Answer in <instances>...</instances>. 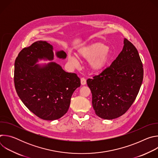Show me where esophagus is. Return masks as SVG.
Here are the masks:
<instances>
[{"mask_svg": "<svg viewBox=\"0 0 158 158\" xmlns=\"http://www.w3.org/2000/svg\"><path fill=\"white\" fill-rule=\"evenodd\" d=\"M81 82L82 85H85L86 84V79L84 77H82L81 79Z\"/></svg>", "mask_w": 158, "mask_h": 158, "instance_id": "obj_1", "label": "esophagus"}]
</instances>
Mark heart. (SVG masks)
<instances>
[{"label":"heart","mask_w":158,"mask_h":158,"mask_svg":"<svg viewBox=\"0 0 158 158\" xmlns=\"http://www.w3.org/2000/svg\"><path fill=\"white\" fill-rule=\"evenodd\" d=\"M78 57L81 59L89 60V66L93 71H100L108 61L109 49L102 43H94L79 49ZM68 60L73 65H78V60L75 56L69 55Z\"/></svg>","instance_id":"obj_1"}]
</instances>
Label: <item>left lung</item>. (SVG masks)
I'll use <instances>...</instances> for the list:
<instances>
[{"mask_svg": "<svg viewBox=\"0 0 158 158\" xmlns=\"http://www.w3.org/2000/svg\"><path fill=\"white\" fill-rule=\"evenodd\" d=\"M143 67L138 50L124 39L122 51L111 65L87 80L97 116L113 119L126 113L139 91L144 74Z\"/></svg>", "mask_w": 158, "mask_h": 158, "instance_id": "1", "label": "left lung"}]
</instances>
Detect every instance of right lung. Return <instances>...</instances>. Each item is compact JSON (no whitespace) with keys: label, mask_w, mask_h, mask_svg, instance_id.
<instances>
[{"label":"right lung","mask_w":158,"mask_h":158,"mask_svg":"<svg viewBox=\"0 0 158 158\" xmlns=\"http://www.w3.org/2000/svg\"><path fill=\"white\" fill-rule=\"evenodd\" d=\"M52 45L42 40L24 48L15 59L14 77L22 102L35 116L49 121L66 113L74 91L81 85L76 74L66 73L55 62L43 66L35 64L38 59L52 60ZM56 56L62 59L67 56L63 51L57 52Z\"/></svg>","instance_id":"add662e5"}]
</instances>
